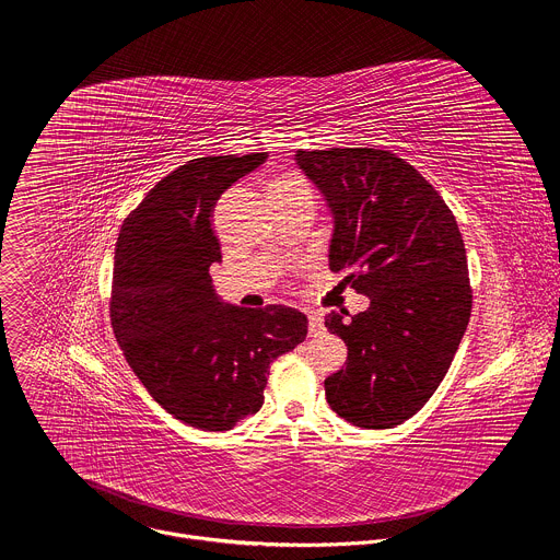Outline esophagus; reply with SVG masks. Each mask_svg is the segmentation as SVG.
I'll use <instances>...</instances> for the list:
<instances>
[{
  "label": "esophagus",
  "mask_w": 560,
  "mask_h": 560,
  "mask_svg": "<svg viewBox=\"0 0 560 560\" xmlns=\"http://www.w3.org/2000/svg\"><path fill=\"white\" fill-rule=\"evenodd\" d=\"M307 328H310V335H322L324 332V316L318 312H307Z\"/></svg>",
  "instance_id": "obj_1"
}]
</instances>
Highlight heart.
<instances>
[{
    "label": "heart",
    "mask_w": 560,
    "mask_h": 560,
    "mask_svg": "<svg viewBox=\"0 0 560 560\" xmlns=\"http://www.w3.org/2000/svg\"><path fill=\"white\" fill-rule=\"evenodd\" d=\"M296 184H303V182L299 177H279V179H275L270 184L268 190H272V188H290V186H296Z\"/></svg>",
    "instance_id": "obj_1"
}]
</instances>
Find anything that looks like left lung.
<instances>
[{
  "label": "left lung",
  "mask_w": 560,
  "mask_h": 560,
  "mask_svg": "<svg viewBox=\"0 0 560 560\" xmlns=\"http://www.w3.org/2000/svg\"><path fill=\"white\" fill-rule=\"evenodd\" d=\"M296 166L335 217L330 270L370 296L326 328L348 346L326 378L330 408L348 423L387 430L415 417L447 374L471 312L456 219L425 177L389 150H296Z\"/></svg>",
  "instance_id": "8db88e82"
}]
</instances>
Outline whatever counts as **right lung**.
Masks as SVG:
<instances>
[{
    "label": "right lung",
    "instance_id": "1",
    "mask_svg": "<svg viewBox=\"0 0 560 560\" xmlns=\"http://www.w3.org/2000/svg\"><path fill=\"white\" fill-rule=\"evenodd\" d=\"M268 152L199 156L126 217L115 248L110 324L132 372L182 423L225 432L264 406L270 363L307 335L303 312L223 303L210 266L219 197Z\"/></svg>",
    "mask_w": 560,
    "mask_h": 560
}]
</instances>
